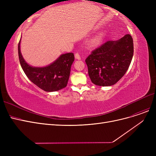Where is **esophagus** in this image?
<instances>
[{"instance_id":"esophagus-1","label":"esophagus","mask_w":156,"mask_h":156,"mask_svg":"<svg viewBox=\"0 0 156 156\" xmlns=\"http://www.w3.org/2000/svg\"><path fill=\"white\" fill-rule=\"evenodd\" d=\"M75 58L77 60H81V57H80V55H79V53H75Z\"/></svg>"}]
</instances>
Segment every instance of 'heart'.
<instances>
[{
    "label": "heart",
    "instance_id": "b5f03b06",
    "mask_svg": "<svg viewBox=\"0 0 156 156\" xmlns=\"http://www.w3.org/2000/svg\"><path fill=\"white\" fill-rule=\"evenodd\" d=\"M103 40V36L102 34H99L95 37H94L88 41V46L90 48H97L100 46Z\"/></svg>",
    "mask_w": 156,
    "mask_h": 156
}]
</instances>
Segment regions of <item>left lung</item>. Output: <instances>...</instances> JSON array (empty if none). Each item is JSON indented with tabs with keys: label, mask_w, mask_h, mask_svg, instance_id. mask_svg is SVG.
<instances>
[{
	"label": "left lung",
	"mask_w": 156,
	"mask_h": 156,
	"mask_svg": "<svg viewBox=\"0 0 156 156\" xmlns=\"http://www.w3.org/2000/svg\"><path fill=\"white\" fill-rule=\"evenodd\" d=\"M133 55V41L131 35L107 41L85 60L91 81L101 87L116 84L128 69Z\"/></svg>",
	"instance_id": "8db88e82"
}]
</instances>
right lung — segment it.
<instances>
[{
	"label": "right lung",
	"instance_id": "obj_1",
	"mask_svg": "<svg viewBox=\"0 0 156 156\" xmlns=\"http://www.w3.org/2000/svg\"><path fill=\"white\" fill-rule=\"evenodd\" d=\"M21 40L18 45L20 64L27 77L37 87L46 92H55L67 86L74 55H61L53 62L44 67H34L28 64L21 53Z\"/></svg>",
	"mask_w": 156,
	"mask_h": 156
}]
</instances>
